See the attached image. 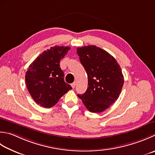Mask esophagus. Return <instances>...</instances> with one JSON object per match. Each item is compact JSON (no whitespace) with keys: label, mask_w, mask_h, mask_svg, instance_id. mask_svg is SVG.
I'll return each instance as SVG.
<instances>
[{"label":"esophagus","mask_w":155,"mask_h":155,"mask_svg":"<svg viewBox=\"0 0 155 155\" xmlns=\"http://www.w3.org/2000/svg\"><path fill=\"white\" fill-rule=\"evenodd\" d=\"M76 86V82H74L73 83L71 84V87H72V89H74V87Z\"/></svg>","instance_id":"obj_1"}]
</instances>
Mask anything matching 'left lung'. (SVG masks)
<instances>
[{
	"label": "left lung",
	"instance_id": "1",
	"mask_svg": "<svg viewBox=\"0 0 155 155\" xmlns=\"http://www.w3.org/2000/svg\"><path fill=\"white\" fill-rule=\"evenodd\" d=\"M77 52L88 76L86 92L78 97L89 111H104L122 91L124 83L122 69L111 54L95 45L78 48Z\"/></svg>",
	"mask_w": 155,
	"mask_h": 155
}]
</instances>
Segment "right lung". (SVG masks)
<instances>
[{"label":"right lung","mask_w":155,"mask_h":155,"mask_svg":"<svg viewBox=\"0 0 155 155\" xmlns=\"http://www.w3.org/2000/svg\"><path fill=\"white\" fill-rule=\"evenodd\" d=\"M70 47L55 45L44 51L29 65L25 74L27 88L37 104L45 108L55 105L58 100L72 89L64 82L60 61Z\"/></svg>","instance_id":"1"}]
</instances>
